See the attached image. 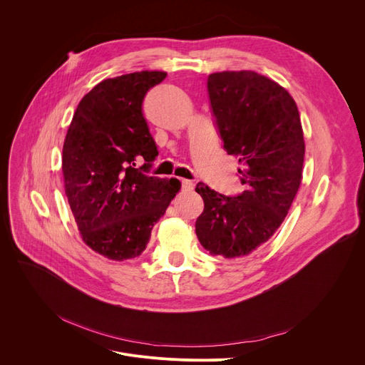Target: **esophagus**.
Wrapping results in <instances>:
<instances>
[{"label":"esophagus","mask_w":365,"mask_h":365,"mask_svg":"<svg viewBox=\"0 0 365 365\" xmlns=\"http://www.w3.org/2000/svg\"><path fill=\"white\" fill-rule=\"evenodd\" d=\"M182 189L183 190H192L193 189V182L187 179H182Z\"/></svg>","instance_id":"obj_1"}]
</instances>
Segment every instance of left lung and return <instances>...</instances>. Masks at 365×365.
Segmentation results:
<instances>
[{
  "mask_svg": "<svg viewBox=\"0 0 365 365\" xmlns=\"http://www.w3.org/2000/svg\"><path fill=\"white\" fill-rule=\"evenodd\" d=\"M207 87L222 147L243 164L246 190L225 196L197 183L204 212L195 231L211 255L240 257L268 242L288 214L302 183L303 128L294 98L268 77L222 71Z\"/></svg>",
  "mask_w": 365,
  "mask_h": 365,
  "instance_id": "8db88e82",
  "label": "left lung"
}]
</instances>
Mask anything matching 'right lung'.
I'll return each mask as SVG.
<instances>
[{"label": "right lung", "instance_id": "add662e5", "mask_svg": "<svg viewBox=\"0 0 365 365\" xmlns=\"http://www.w3.org/2000/svg\"><path fill=\"white\" fill-rule=\"evenodd\" d=\"M141 71L103 80L77 106L62 148L65 195L84 243L108 259L140 256L180 189L148 176L158 155L143 115L147 91L165 78ZM143 158L140 170L135 161Z\"/></svg>", "mask_w": 365, "mask_h": 365}]
</instances>
